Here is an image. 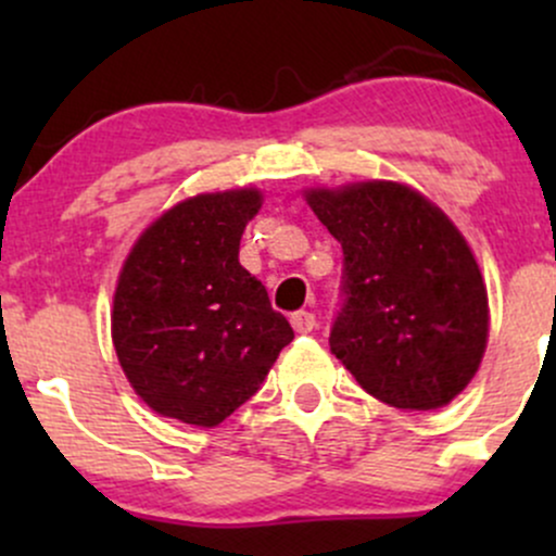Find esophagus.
Listing matches in <instances>:
<instances>
[{
  "instance_id": "1",
  "label": "esophagus",
  "mask_w": 556,
  "mask_h": 556,
  "mask_svg": "<svg viewBox=\"0 0 556 556\" xmlns=\"http://www.w3.org/2000/svg\"><path fill=\"white\" fill-rule=\"evenodd\" d=\"M290 324L298 334H311V331L316 329V316L311 314V311H295V314L290 316Z\"/></svg>"
}]
</instances>
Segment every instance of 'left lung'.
Masks as SVG:
<instances>
[{
    "label": "left lung",
    "instance_id": "obj_1",
    "mask_svg": "<svg viewBox=\"0 0 556 556\" xmlns=\"http://www.w3.org/2000/svg\"><path fill=\"white\" fill-rule=\"evenodd\" d=\"M305 198L344 256L331 353L392 407L433 410L457 397L489 334L486 285L463 235L397 182Z\"/></svg>",
    "mask_w": 556,
    "mask_h": 556
}]
</instances>
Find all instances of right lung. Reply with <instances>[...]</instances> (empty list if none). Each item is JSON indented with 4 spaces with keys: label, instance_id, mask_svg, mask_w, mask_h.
I'll return each instance as SVG.
<instances>
[{
    "label": "right lung",
    "instance_id": "obj_1",
    "mask_svg": "<svg viewBox=\"0 0 556 556\" xmlns=\"http://www.w3.org/2000/svg\"><path fill=\"white\" fill-rule=\"evenodd\" d=\"M258 190L188 198L140 235L114 292L112 340L138 397L159 416L212 426L253 397L290 321L240 266Z\"/></svg>",
    "mask_w": 556,
    "mask_h": 556
}]
</instances>
